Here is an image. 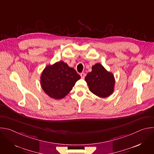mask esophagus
Here are the masks:
<instances>
[{"mask_svg": "<svg viewBox=\"0 0 154 154\" xmlns=\"http://www.w3.org/2000/svg\"><path fill=\"white\" fill-rule=\"evenodd\" d=\"M80 76H81L82 79H84L85 77V74L84 72H82L80 74Z\"/></svg>", "mask_w": 154, "mask_h": 154, "instance_id": "1", "label": "esophagus"}]
</instances>
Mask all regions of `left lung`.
I'll return each instance as SVG.
<instances>
[{
    "instance_id": "left-lung-1",
    "label": "left lung",
    "mask_w": 154,
    "mask_h": 154,
    "mask_svg": "<svg viewBox=\"0 0 154 154\" xmlns=\"http://www.w3.org/2000/svg\"><path fill=\"white\" fill-rule=\"evenodd\" d=\"M85 79L90 91L99 97H107L114 91L115 77L100 63L93 65L91 72L87 74Z\"/></svg>"
}]
</instances>
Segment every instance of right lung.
<instances>
[{
	"label": "right lung",
	"mask_w": 154,
	"mask_h": 154,
	"mask_svg": "<svg viewBox=\"0 0 154 154\" xmlns=\"http://www.w3.org/2000/svg\"><path fill=\"white\" fill-rule=\"evenodd\" d=\"M80 79L76 71L63 61L49 64L42 71L40 77L42 89L51 98H64Z\"/></svg>",
	"instance_id": "1"
}]
</instances>
